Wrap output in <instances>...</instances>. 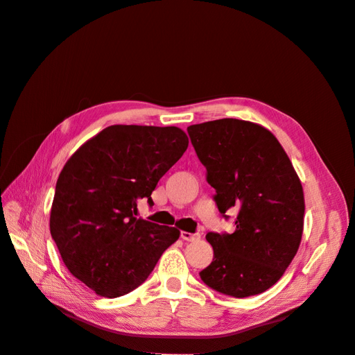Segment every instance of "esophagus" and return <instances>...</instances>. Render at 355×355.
<instances>
[{"label": "esophagus", "mask_w": 355, "mask_h": 355, "mask_svg": "<svg viewBox=\"0 0 355 355\" xmlns=\"http://www.w3.org/2000/svg\"><path fill=\"white\" fill-rule=\"evenodd\" d=\"M201 235L198 232H187V231H180V239L185 241H196L200 240Z\"/></svg>", "instance_id": "esophagus-1"}]
</instances>
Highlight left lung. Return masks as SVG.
<instances>
[{
  "mask_svg": "<svg viewBox=\"0 0 355 355\" xmlns=\"http://www.w3.org/2000/svg\"><path fill=\"white\" fill-rule=\"evenodd\" d=\"M223 219L235 231L209 232L213 262L200 272L210 288L232 297L259 295L280 280L304 231V191L275 136L250 121L222 118L188 127Z\"/></svg>",
  "mask_w": 355,
  "mask_h": 355,
  "instance_id": "8db88e82",
  "label": "left lung"
}]
</instances>
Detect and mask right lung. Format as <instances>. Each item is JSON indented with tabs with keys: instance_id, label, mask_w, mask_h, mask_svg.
Listing matches in <instances>:
<instances>
[{
	"instance_id": "add662e5",
	"label": "right lung",
	"mask_w": 355,
	"mask_h": 355,
	"mask_svg": "<svg viewBox=\"0 0 355 355\" xmlns=\"http://www.w3.org/2000/svg\"><path fill=\"white\" fill-rule=\"evenodd\" d=\"M178 127L110 125L62 168L50 232L69 272L96 295L130 293L153 272L179 230L137 218L158 180L184 155Z\"/></svg>"
}]
</instances>
